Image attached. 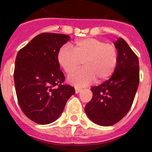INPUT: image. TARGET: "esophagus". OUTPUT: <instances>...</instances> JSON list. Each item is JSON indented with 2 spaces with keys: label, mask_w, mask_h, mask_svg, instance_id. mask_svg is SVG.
Wrapping results in <instances>:
<instances>
[{
  "label": "esophagus",
  "mask_w": 152,
  "mask_h": 152,
  "mask_svg": "<svg viewBox=\"0 0 152 152\" xmlns=\"http://www.w3.org/2000/svg\"><path fill=\"white\" fill-rule=\"evenodd\" d=\"M80 91V88H75V93H76V94H78Z\"/></svg>",
  "instance_id": "34e87169"
}]
</instances>
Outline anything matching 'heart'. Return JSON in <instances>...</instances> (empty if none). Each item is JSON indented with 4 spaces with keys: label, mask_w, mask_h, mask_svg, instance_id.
Returning <instances> with one entry per match:
<instances>
[{
    "label": "heart",
    "mask_w": 152,
    "mask_h": 152,
    "mask_svg": "<svg viewBox=\"0 0 152 152\" xmlns=\"http://www.w3.org/2000/svg\"><path fill=\"white\" fill-rule=\"evenodd\" d=\"M119 54L114 44L95 38L75 42L73 49L68 44L62 45L57 54V61L68 75L81 66L84 69L68 77V81L76 87H84L96 78L103 81L110 77L116 68Z\"/></svg>",
    "instance_id": "heart-1"
}]
</instances>
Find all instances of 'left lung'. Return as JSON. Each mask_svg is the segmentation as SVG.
Wrapping results in <instances>:
<instances>
[{
	"label": "left lung",
	"instance_id": "1",
	"mask_svg": "<svg viewBox=\"0 0 152 152\" xmlns=\"http://www.w3.org/2000/svg\"><path fill=\"white\" fill-rule=\"evenodd\" d=\"M114 45L119 54L116 69L109 80L91 88L93 97L84 108L91 121L102 126L116 124L128 113L139 84L138 56L123 38Z\"/></svg>",
	"mask_w": 152,
	"mask_h": 152
}]
</instances>
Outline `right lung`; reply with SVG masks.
I'll use <instances>...</instances> for the list:
<instances>
[{"label":"right lung","mask_w":152,"mask_h":152,"mask_svg":"<svg viewBox=\"0 0 152 152\" xmlns=\"http://www.w3.org/2000/svg\"><path fill=\"white\" fill-rule=\"evenodd\" d=\"M68 35L43 33L19 51L13 78L17 100L23 113L36 123L56 121L75 88L64 84V75L57 61Z\"/></svg>","instance_id":"obj_1"}]
</instances>
